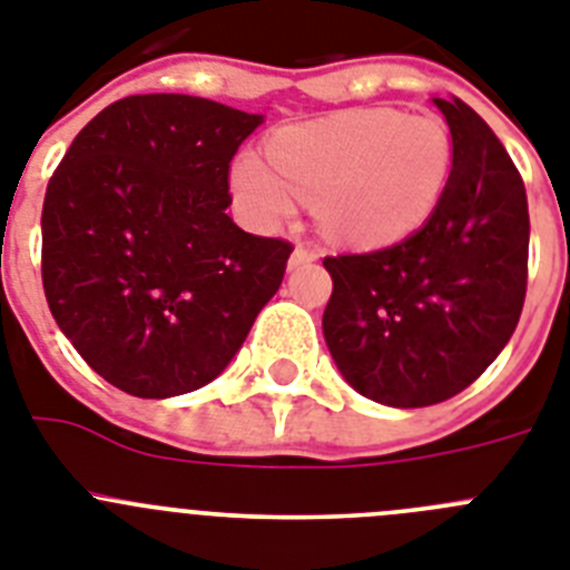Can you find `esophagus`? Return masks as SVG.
<instances>
[{"mask_svg":"<svg viewBox=\"0 0 570 570\" xmlns=\"http://www.w3.org/2000/svg\"><path fill=\"white\" fill-rule=\"evenodd\" d=\"M320 259V250L317 247H308V245H296L294 253H291V262L288 267H299V265H311V262Z\"/></svg>","mask_w":570,"mask_h":570,"instance_id":"1","label":"esophagus"}]
</instances>
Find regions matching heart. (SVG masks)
I'll return each instance as SVG.
<instances>
[{"instance_id":"obj_1","label":"heart","mask_w":570,"mask_h":570,"mask_svg":"<svg viewBox=\"0 0 570 570\" xmlns=\"http://www.w3.org/2000/svg\"><path fill=\"white\" fill-rule=\"evenodd\" d=\"M267 160L238 155L230 189L242 216L276 230L299 198H317L323 233L348 247H381L410 236L435 213L452 167L446 126L435 115L352 109L288 126L271 138Z\"/></svg>"}]
</instances>
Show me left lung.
<instances>
[{
    "label": "left lung",
    "mask_w": 570,
    "mask_h": 570,
    "mask_svg": "<svg viewBox=\"0 0 570 570\" xmlns=\"http://www.w3.org/2000/svg\"><path fill=\"white\" fill-rule=\"evenodd\" d=\"M432 104L452 169L426 225L372 253L325 256L323 334L348 386L397 410L464 392L517 332L528 291V196L508 149L459 97Z\"/></svg>",
    "instance_id": "8db88e82"
}]
</instances>
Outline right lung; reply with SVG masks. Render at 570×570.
I'll return each mask as SVG.
<instances>
[{"instance_id": "add662e5", "label": "right lung", "mask_w": 570, "mask_h": 570, "mask_svg": "<svg viewBox=\"0 0 570 570\" xmlns=\"http://www.w3.org/2000/svg\"><path fill=\"white\" fill-rule=\"evenodd\" d=\"M262 115L132 95L71 140L42 204V288L80 357L135 397L225 372L279 291L291 242L227 216L230 160Z\"/></svg>"}]
</instances>
